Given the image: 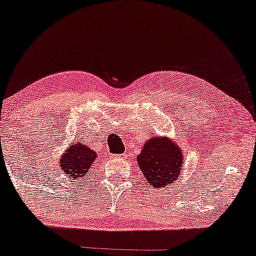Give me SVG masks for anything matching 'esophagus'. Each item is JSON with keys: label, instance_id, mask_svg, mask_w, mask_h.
Here are the masks:
<instances>
[{"label": "esophagus", "instance_id": "obj_1", "mask_svg": "<svg viewBox=\"0 0 256 256\" xmlns=\"http://www.w3.org/2000/svg\"><path fill=\"white\" fill-rule=\"evenodd\" d=\"M122 156H125V155H122Z\"/></svg>", "mask_w": 256, "mask_h": 256}]
</instances>
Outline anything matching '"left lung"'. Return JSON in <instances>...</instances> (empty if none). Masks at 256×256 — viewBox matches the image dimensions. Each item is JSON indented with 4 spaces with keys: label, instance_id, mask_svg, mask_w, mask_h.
Instances as JSON below:
<instances>
[{
    "label": "left lung",
    "instance_id": "1",
    "mask_svg": "<svg viewBox=\"0 0 256 256\" xmlns=\"http://www.w3.org/2000/svg\"><path fill=\"white\" fill-rule=\"evenodd\" d=\"M138 166L150 186L161 187L173 184L184 163L180 148L167 137H152L137 156Z\"/></svg>",
    "mask_w": 256,
    "mask_h": 256
}]
</instances>
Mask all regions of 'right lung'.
<instances>
[{
  "instance_id": "1",
  "label": "right lung",
  "mask_w": 256,
  "mask_h": 256,
  "mask_svg": "<svg viewBox=\"0 0 256 256\" xmlns=\"http://www.w3.org/2000/svg\"><path fill=\"white\" fill-rule=\"evenodd\" d=\"M96 160V152L90 148L81 143H72L66 149L64 155L60 156V166L64 174H68L72 178H82L88 173L93 162Z\"/></svg>"
}]
</instances>
